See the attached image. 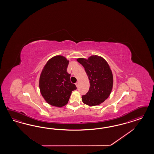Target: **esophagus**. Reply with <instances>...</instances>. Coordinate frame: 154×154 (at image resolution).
Wrapping results in <instances>:
<instances>
[{
    "label": "esophagus",
    "instance_id": "esophagus-1",
    "mask_svg": "<svg viewBox=\"0 0 154 154\" xmlns=\"http://www.w3.org/2000/svg\"><path fill=\"white\" fill-rule=\"evenodd\" d=\"M79 82H77L75 83V86H77V88L79 87Z\"/></svg>",
    "mask_w": 154,
    "mask_h": 154
}]
</instances>
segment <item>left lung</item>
Segmentation results:
<instances>
[{"label": "left lung", "mask_w": 154, "mask_h": 154, "mask_svg": "<svg viewBox=\"0 0 154 154\" xmlns=\"http://www.w3.org/2000/svg\"><path fill=\"white\" fill-rule=\"evenodd\" d=\"M88 76L90 86L82 96L85 104L94 106L103 102L109 96L113 87V75L107 62L100 56L93 55L88 59L79 58Z\"/></svg>", "instance_id": "8db88e82"}]
</instances>
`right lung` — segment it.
I'll return each mask as SVG.
<instances>
[{"instance_id":"add662e5","label":"right lung","mask_w":154,"mask_h":154,"mask_svg":"<svg viewBox=\"0 0 154 154\" xmlns=\"http://www.w3.org/2000/svg\"><path fill=\"white\" fill-rule=\"evenodd\" d=\"M69 61L58 55L47 61L39 79V89L42 97L50 105L61 107L66 105L72 91L77 89L70 81L67 72Z\"/></svg>"}]
</instances>
